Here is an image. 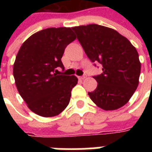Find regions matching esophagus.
<instances>
[{
  "instance_id": "34e87169",
  "label": "esophagus",
  "mask_w": 152,
  "mask_h": 152,
  "mask_svg": "<svg viewBox=\"0 0 152 152\" xmlns=\"http://www.w3.org/2000/svg\"><path fill=\"white\" fill-rule=\"evenodd\" d=\"M86 77H87V76H79V79H80V80H83V79H85Z\"/></svg>"
}]
</instances>
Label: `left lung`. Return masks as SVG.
Segmentation results:
<instances>
[{"mask_svg":"<svg viewBox=\"0 0 152 152\" xmlns=\"http://www.w3.org/2000/svg\"><path fill=\"white\" fill-rule=\"evenodd\" d=\"M88 58L102 65L93 76L97 88L88 92L104 110H114L129 101L139 84L141 64L137 49L117 31L98 24L72 27Z\"/></svg>","mask_w":152,"mask_h":152,"instance_id":"1","label":"left lung"}]
</instances>
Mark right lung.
<instances>
[{
	"mask_svg": "<svg viewBox=\"0 0 152 152\" xmlns=\"http://www.w3.org/2000/svg\"><path fill=\"white\" fill-rule=\"evenodd\" d=\"M76 37L70 27H50L30 36L23 43L13 64V76L20 96L38 115L49 118L69 105L71 91L78 79L54 73L64 69V49Z\"/></svg>",
	"mask_w": 152,
	"mask_h": 152,
	"instance_id": "1",
	"label": "right lung"
}]
</instances>
